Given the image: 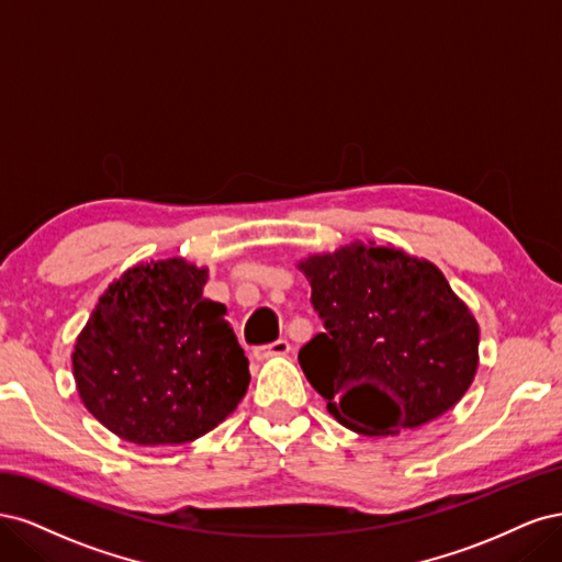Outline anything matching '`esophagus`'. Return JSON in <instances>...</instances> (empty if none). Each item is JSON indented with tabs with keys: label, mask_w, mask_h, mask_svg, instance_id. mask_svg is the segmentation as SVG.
I'll use <instances>...</instances> for the list:
<instances>
[{
	"label": "esophagus",
	"mask_w": 562,
	"mask_h": 562,
	"mask_svg": "<svg viewBox=\"0 0 562 562\" xmlns=\"http://www.w3.org/2000/svg\"><path fill=\"white\" fill-rule=\"evenodd\" d=\"M288 351H291V342H288V339H277V342H271V345L255 347L252 356L258 361H265V359H271V356H285Z\"/></svg>",
	"instance_id": "1"
}]
</instances>
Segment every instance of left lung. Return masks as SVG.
<instances>
[{"label": "left lung", "instance_id": "left-lung-1", "mask_svg": "<svg viewBox=\"0 0 562 562\" xmlns=\"http://www.w3.org/2000/svg\"><path fill=\"white\" fill-rule=\"evenodd\" d=\"M300 269L326 333L314 335L297 361L345 427L398 434L464 396L479 368V326L438 267L353 244Z\"/></svg>", "mask_w": 562, "mask_h": 562}]
</instances>
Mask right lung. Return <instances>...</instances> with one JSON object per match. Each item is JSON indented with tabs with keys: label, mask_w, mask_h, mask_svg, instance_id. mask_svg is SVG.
I'll use <instances>...</instances> for the list:
<instances>
[{
	"label": "right lung",
	"mask_w": 562,
	"mask_h": 562,
	"mask_svg": "<svg viewBox=\"0 0 562 562\" xmlns=\"http://www.w3.org/2000/svg\"><path fill=\"white\" fill-rule=\"evenodd\" d=\"M206 269L168 258L114 281L72 353L89 413L135 446L209 434L244 398L250 372L225 304L203 297Z\"/></svg>",
	"instance_id": "1"
}]
</instances>
